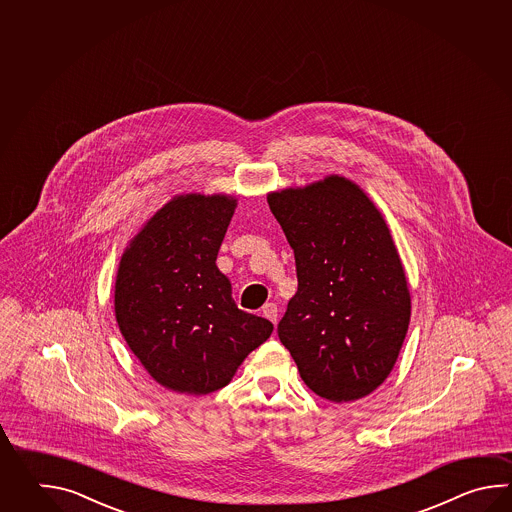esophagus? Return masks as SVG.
I'll list each match as a JSON object with an SVG mask.
<instances>
[{
  "label": "esophagus",
  "mask_w": 512,
  "mask_h": 512,
  "mask_svg": "<svg viewBox=\"0 0 512 512\" xmlns=\"http://www.w3.org/2000/svg\"><path fill=\"white\" fill-rule=\"evenodd\" d=\"M261 315L265 316L267 320H271L272 324H276L278 320V305L276 304H265L261 309Z\"/></svg>",
  "instance_id": "obj_1"
}]
</instances>
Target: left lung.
I'll return each mask as SVG.
<instances>
[{"mask_svg":"<svg viewBox=\"0 0 512 512\" xmlns=\"http://www.w3.org/2000/svg\"><path fill=\"white\" fill-rule=\"evenodd\" d=\"M267 201L298 276L278 337L316 395L331 403L370 395L393 370L412 311L386 221L340 175L271 192Z\"/></svg>","mask_w":512,"mask_h":512,"instance_id":"obj_1","label":"left lung"}]
</instances>
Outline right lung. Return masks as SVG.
I'll return each mask as SVG.
<instances>
[{
	"instance_id": "1",
	"label": "right lung",
	"mask_w": 512,
	"mask_h": 512,
	"mask_svg": "<svg viewBox=\"0 0 512 512\" xmlns=\"http://www.w3.org/2000/svg\"><path fill=\"white\" fill-rule=\"evenodd\" d=\"M238 199L175 196L122 254L115 318L133 355L164 388L207 395L227 386L271 337L267 318L238 309L216 265Z\"/></svg>"
}]
</instances>
